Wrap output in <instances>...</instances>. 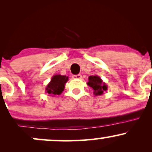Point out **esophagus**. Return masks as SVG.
Here are the masks:
<instances>
[{
    "mask_svg": "<svg viewBox=\"0 0 152 152\" xmlns=\"http://www.w3.org/2000/svg\"><path fill=\"white\" fill-rule=\"evenodd\" d=\"M72 77H73V78H74V79H81V78H82V76L81 74H76V75H74Z\"/></svg>",
    "mask_w": 152,
    "mask_h": 152,
    "instance_id": "obj_1",
    "label": "esophagus"
}]
</instances>
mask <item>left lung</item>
<instances>
[{
    "label": "left lung",
    "mask_w": 152,
    "mask_h": 152,
    "mask_svg": "<svg viewBox=\"0 0 152 152\" xmlns=\"http://www.w3.org/2000/svg\"><path fill=\"white\" fill-rule=\"evenodd\" d=\"M89 87H91L94 90V94L95 96H101L106 91L108 88V86L105 82L97 75L90 76L88 77V82L87 83Z\"/></svg>",
    "instance_id": "1"
}]
</instances>
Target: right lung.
Listing matches in <instances>:
<instances>
[{"label":"right lung","instance_id":"1","mask_svg":"<svg viewBox=\"0 0 152 152\" xmlns=\"http://www.w3.org/2000/svg\"><path fill=\"white\" fill-rule=\"evenodd\" d=\"M69 81V77L60 74H56L52 76L50 81L46 87V92L49 96H54L60 95L64 91L66 82Z\"/></svg>","mask_w":152,"mask_h":152}]
</instances>
